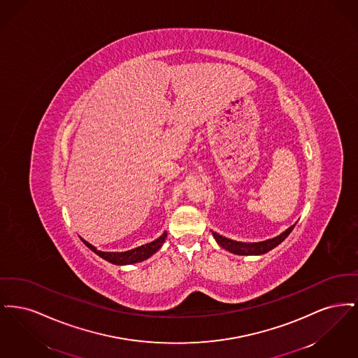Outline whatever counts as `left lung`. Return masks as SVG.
Wrapping results in <instances>:
<instances>
[{
  "instance_id": "1",
  "label": "left lung",
  "mask_w": 358,
  "mask_h": 358,
  "mask_svg": "<svg viewBox=\"0 0 358 358\" xmlns=\"http://www.w3.org/2000/svg\"><path fill=\"white\" fill-rule=\"evenodd\" d=\"M295 224L289 227L285 232H282L280 235L275 236L273 238H267L263 241H257V243H243V241H236L232 238H225L219 235L217 232L212 231V235L215 240L217 241V244L222 247L224 250L235 254V255H263L268 251H271L276 245H279L285 238L289 236L291 231L294 229Z\"/></svg>"
}]
</instances>
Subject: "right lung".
<instances>
[{"mask_svg": "<svg viewBox=\"0 0 358 358\" xmlns=\"http://www.w3.org/2000/svg\"><path fill=\"white\" fill-rule=\"evenodd\" d=\"M166 236H168V234L164 232L159 238H155L154 241H150V243L143 244V245H139L136 248L124 251V252H103V251L96 250V247H94L88 241H85V238H82V240H83V243L91 251H94L96 255L101 256L104 260H107V262H110L113 264L126 266V264H134V263L143 262V260L149 259L150 256H153L162 247Z\"/></svg>", "mask_w": 358, "mask_h": 358, "instance_id": "1", "label": "right lung"}]
</instances>
